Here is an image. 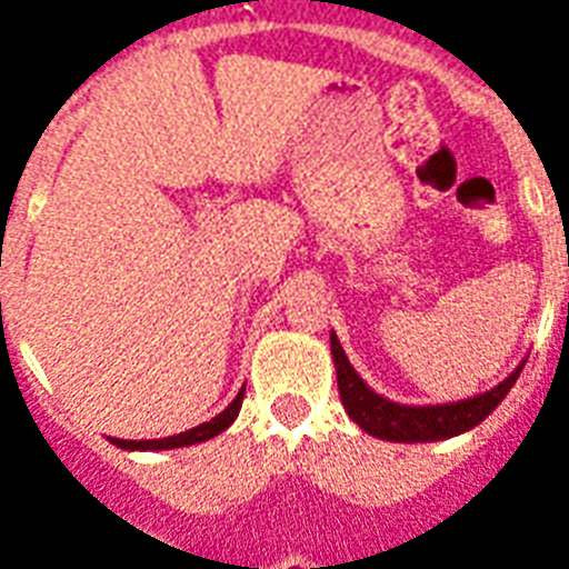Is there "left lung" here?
I'll return each instance as SVG.
<instances>
[{
	"label": "left lung",
	"instance_id": "1",
	"mask_svg": "<svg viewBox=\"0 0 569 569\" xmlns=\"http://www.w3.org/2000/svg\"><path fill=\"white\" fill-rule=\"evenodd\" d=\"M332 359L338 369V393L345 402L347 415L357 420L359 427L387 441H436L451 439L457 432L478 427L488 418L493 408L500 406L506 393L512 390L518 381L521 369H515L500 387H493L490 393L472 396L463 402H451V406H396L390 399H383L375 390H369L362 378H359L353 366L347 362L345 350L338 345L332 332Z\"/></svg>",
	"mask_w": 569,
	"mask_h": 569
}]
</instances>
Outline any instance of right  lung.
<instances>
[{"label": "right lung", "instance_id": "1", "mask_svg": "<svg viewBox=\"0 0 569 569\" xmlns=\"http://www.w3.org/2000/svg\"><path fill=\"white\" fill-rule=\"evenodd\" d=\"M243 406V390L237 393V399L231 406L224 408L222 415H216L207 423H200L194 429H186V432H179V436H170V439H149V441H130V439H116L118 448H128V451H167V448H186V445H198V441H207L212 436H219L222 429H228L234 423L237 411Z\"/></svg>", "mask_w": 569, "mask_h": 569}]
</instances>
